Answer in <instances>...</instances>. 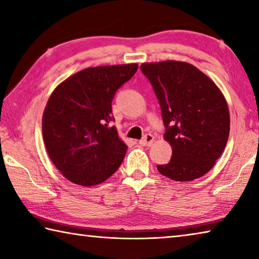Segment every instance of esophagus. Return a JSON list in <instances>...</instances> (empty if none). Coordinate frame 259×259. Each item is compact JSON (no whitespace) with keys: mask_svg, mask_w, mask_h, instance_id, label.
I'll return each mask as SVG.
<instances>
[{"mask_svg":"<svg viewBox=\"0 0 259 259\" xmlns=\"http://www.w3.org/2000/svg\"><path fill=\"white\" fill-rule=\"evenodd\" d=\"M153 142H154V136L151 135V134H147V135H145V137L140 140L139 144L142 146H151Z\"/></svg>","mask_w":259,"mask_h":259,"instance_id":"obj_1","label":"esophagus"}]
</instances>
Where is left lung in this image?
<instances>
[{
	"label": "left lung",
	"mask_w": 259,
	"mask_h": 259,
	"mask_svg": "<svg viewBox=\"0 0 259 259\" xmlns=\"http://www.w3.org/2000/svg\"><path fill=\"white\" fill-rule=\"evenodd\" d=\"M159 99L172 148L161 175L177 182L204 176L224 152L230 135V111L214 82L185 61L165 60L140 66Z\"/></svg>",
	"instance_id": "left-lung-1"
}]
</instances>
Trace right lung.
Returning a JSON list of instances; mask_svg holds the SVG:
<instances>
[{
    "label": "right lung",
    "instance_id": "add662e5",
    "mask_svg": "<svg viewBox=\"0 0 259 259\" xmlns=\"http://www.w3.org/2000/svg\"><path fill=\"white\" fill-rule=\"evenodd\" d=\"M137 68L124 64L82 69L51 94L42 117L43 140L52 163L69 182L94 186L119 169L128 146L109 125L112 102Z\"/></svg>",
    "mask_w": 259,
    "mask_h": 259
}]
</instances>
